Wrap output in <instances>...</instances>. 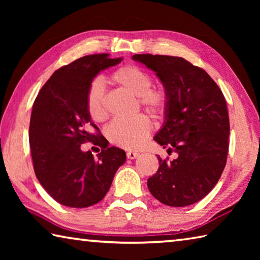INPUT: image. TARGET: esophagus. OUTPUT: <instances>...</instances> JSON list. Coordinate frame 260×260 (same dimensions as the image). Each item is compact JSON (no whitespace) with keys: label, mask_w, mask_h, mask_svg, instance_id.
I'll use <instances>...</instances> for the list:
<instances>
[{"label":"esophagus","mask_w":260,"mask_h":260,"mask_svg":"<svg viewBox=\"0 0 260 260\" xmlns=\"http://www.w3.org/2000/svg\"><path fill=\"white\" fill-rule=\"evenodd\" d=\"M140 155L139 152H135V151H127V158L128 159H135L136 157Z\"/></svg>","instance_id":"1"}]
</instances>
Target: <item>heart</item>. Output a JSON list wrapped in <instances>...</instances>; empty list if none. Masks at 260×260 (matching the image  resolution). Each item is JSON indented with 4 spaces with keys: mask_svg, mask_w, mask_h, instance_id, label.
Returning a JSON list of instances; mask_svg holds the SVG:
<instances>
[{
    "mask_svg": "<svg viewBox=\"0 0 260 260\" xmlns=\"http://www.w3.org/2000/svg\"><path fill=\"white\" fill-rule=\"evenodd\" d=\"M109 81L133 95L141 108L155 117H160L167 107V94L164 88L152 87L151 78L144 70L135 65H124L109 77ZM86 107L89 117L96 122L108 118L107 98L99 81L90 85L86 96ZM151 131V122L146 116H136L131 120H116L107 128L110 142L125 149H138L146 142Z\"/></svg>",
    "mask_w": 260,
    "mask_h": 260,
    "instance_id": "heart-1",
    "label": "heart"
}]
</instances>
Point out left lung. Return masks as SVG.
<instances>
[{
	"label": "left lung",
	"instance_id": "1",
	"mask_svg": "<svg viewBox=\"0 0 260 260\" xmlns=\"http://www.w3.org/2000/svg\"><path fill=\"white\" fill-rule=\"evenodd\" d=\"M159 78L167 94L165 119L153 140L177 159L158 158L148 179L152 196L169 206H187L212 190L226 166L230 118L225 98L203 69L182 57L134 55Z\"/></svg>",
	"mask_w": 260,
	"mask_h": 260
}]
</instances>
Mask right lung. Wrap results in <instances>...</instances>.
<instances>
[{"mask_svg":"<svg viewBox=\"0 0 260 260\" xmlns=\"http://www.w3.org/2000/svg\"><path fill=\"white\" fill-rule=\"evenodd\" d=\"M121 60L109 54L81 57L55 71L34 101L28 134L34 172L59 204L87 208L99 203L126 161L124 150L108 147L86 107L94 78ZM85 142L98 144L103 151L96 158L83 153L80 146Z\"/></svg>","mask_w":260,"mask_h":260,"instance_id":"add662e5","label":"right lung"}]
</instances>
